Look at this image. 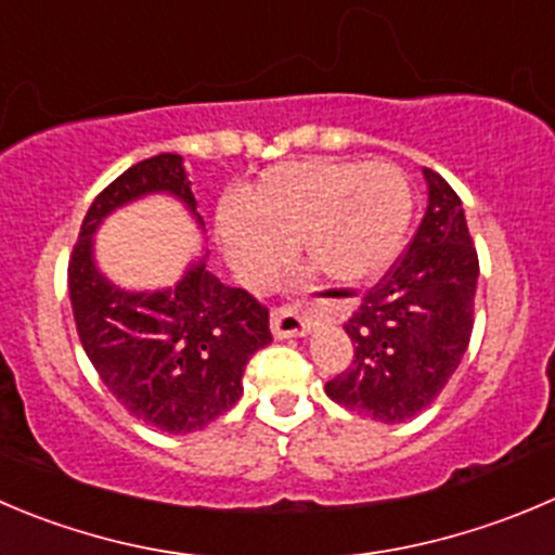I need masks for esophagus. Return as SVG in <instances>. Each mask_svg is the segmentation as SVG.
<instances>
[{
	"mask_svg": "<svg viewBox=\"0 0 555 555\" xmlns=\"http://www.w3.org/2000/svg\"><path fill=\"white\" fill-rule=\"evenodd\" d=\"M315 326L313 315L302 313L299 308L272 310V335L274 337H305Z\"/></svg>",
	"mask_w": 555,
	"mask_h": 555,
	"instance_id": "34e87169",
	"label": "esophagus"
}]
</instances>
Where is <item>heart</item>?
<instances>
[{
	"instance_id": "b5f03b06",
	"label": "heart",
	"mask_w": 555,
	"mask_h": 555,
	"mask_svg": "<svg viewBox=\"0 0 555 555\" xmlns=\"http://www.w3.org/2000/svg\"><path fill=\"white\" fill-rule=\"evenodd\" d=\"M414 212L409 177L392 163L292 160L272 166L242 198L218 212L225 258L250 288H261L297 245L332 283L376 281L398 258Z\"/></svg>"
}]
</instances>
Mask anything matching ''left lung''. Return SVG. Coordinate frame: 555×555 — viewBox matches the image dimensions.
<instances>
[{
  "mask_svg": "<svg viewBox=\"0 0 555 555\" xmlns=\"http://www.w3.org/2000/svg\"><path fill=\"white\" fill-rule=\"evenodd\" d=\"M427 209L405 256L343 324L353 360L326 395L384 425L411 420L439 398L474 330L479 258L455 190L430 168Z\"/></svg>",
  "mask_w": 555,
  "mask_h": 555,
  "instance_id": "8db88e82",
  "label": "left lung"
}]
</instances>
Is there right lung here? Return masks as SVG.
Returning <instances> with one entry per match:
<instances>
[{"instance_id": "right-lung-1", "label": "right lung", "mask_w": 555, "mask_h": 555, "mask_svg": "<svg viewBox=\"0 0 555 555\" xmlns=\"http://www.w3.org/2000/svg\"><path fill=\"white\" fill-rule=\"evenodd\" d=\"M146 195L177 198L204 231L182 157L163 152L135 163L89 207L67 288L81 346L108 392L144 425L179 436L202 430L240 400L245 365L272 343V332L269 310L245 288L220 283L207 256L190 261L177 286L155 292L116 286L100 272L98 229Z\"/></svg>"}]
</instances>
